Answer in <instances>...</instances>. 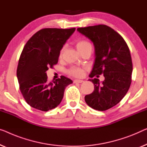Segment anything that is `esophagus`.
<instances>
[{"mask_svg":"<svg viewBox=\"0 0 147 147\" xmlns=\"http://www.w3.org/2000/svg\"><path fill=\"white\" fill-rule=\"evenodd\" d=\"M84 82V80H74V81H73V82L74 83H82V82Z\"/></svg>","mask_w":147,"mask_h":147,"instance_id":"34e87169","label":"esophagus"}]
</instances>
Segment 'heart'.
Wrapping results in <instances>:
<instances>
[{
    "label": "heart",
    "mask_w": 147,
    "mask_h": 147,
    "mask_svg": "<svg viewBox=\"0 0 147 147\" xmlns=\"http://www.w3.org/2000/svg\"><path fill=\"white\" fill-rule=\"evenodd\" d=\"M90 46H91V45L88 41H87L86 40H82V39L78 40L76 43V49H78V51L79 52L82 51L83 49H84L85 48H86L87 47H90ZM63 53V48H62V49L60 50L59 54V58L62 57ZM68 73H69L70 75L76 76V77H81V76L84 75V69H83V68H80V67H74L71 68V69L68 71Z\"/></svg>",
    "instance_id": "obj_1"
}]
</instances>
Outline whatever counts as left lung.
Here are the masks:
<instances>
[{"instance_id":"obj_1","label":"left lung","mask_w":147,"mask_h":147,"mask_svg":"<svg viewBox=\"0 0 147 147\" xmlns=\"http://www.w3.org/2000/svg\"><path fill=\"white\" fill-rule=\"evenodd\" d=\"M77 31L94 45L95 62L89 76L103 74L105 77L102 84L98 78L89 79L94 90L85 96V102L96 110H107L121 101L130 87L133 64L129 49L123 38L106 25L79 28Z\"/></svg>"}]
</instances>
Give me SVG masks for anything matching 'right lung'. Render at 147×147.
Here are the masks:
<instances>
[{"label":"right lung","instance_id":"add662e5","mask_svg":"<svg viewBox=\"0 0 147 147\" xmlns=\"http://www.w3.org/2000/svg\"><path fill=\"white\" fill-rule=\"evenodd\" d=\"M75 28H44L27 41L20 57L17 78L23 97L30 106L47 111L56 108L62 100L70 78L49 82L46 71L58 63L59 54Z\"/></svg>","mask_w":147,"mask_h":147}]
</instances>
